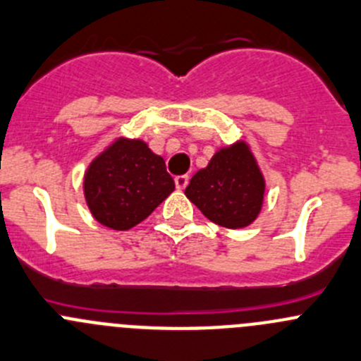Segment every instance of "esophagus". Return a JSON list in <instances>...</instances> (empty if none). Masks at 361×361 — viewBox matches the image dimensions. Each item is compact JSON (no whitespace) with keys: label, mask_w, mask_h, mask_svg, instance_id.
<instances>
[{"label":"esophagus","mask_w":361,"mask_h":361,"mask_svg":"<svg viewBox=\"0 0 361 361\" xmlns=\"http://www.w3.org/2000/svg\"><path fill=\"white\" fill-rule=\"evenodd\" d=\"M174 183H176L178 190H183V188L188 185V176H187V174H181V176H176V178H174Z\"/></svg>","instance_id":"34e87169"}]
</instances>
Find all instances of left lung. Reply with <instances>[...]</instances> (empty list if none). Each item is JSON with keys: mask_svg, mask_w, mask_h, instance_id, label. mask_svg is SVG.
I'll use <instances>...</instances> for the list:
<instances>
[{"mask_svg": "<svg viewBox=\"0 0 361 361\" xmlns=\"http://www.w3.org/2000/svg\"><path fill=\"white\" fill-rule=\"evenodd\" d=\"M266 181L247 141L216 149L204 169H199L185 195L202 215L227 229L254 222L264 202Z\"/></svg>", "mask_w": 361, "mask_h": 361, "instance_id": "1", "label": "left lung"}]
</instances>
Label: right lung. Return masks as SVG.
I'll return each mask as SVG.
<instances>
[{"label":"right lung","mask_w":361,"mask_h":361,"mask_svg":"<svg viewBox=\"0 0 361 361\" xmlns=\"http://www.w3.org/2000/svg\"><path fill=\"white\" fill-rule=\"evenodd\" d=\"M82 190L97 222L128 231L148 219L174 190V180L162 157L142 139L116 137L90 162Z\"/></svg>","instance_id":"1"}]
</instances>
